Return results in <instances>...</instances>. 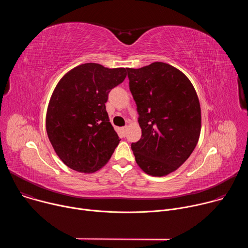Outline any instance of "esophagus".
I'll list each match as a JSON object with an SVG mask.
<instances>
[{
	"mask_svg": "<svg viewBox=\"0 0 248 248\" xmlns=\"http://www.w3.org/2000/svg\"><path fill=\"white\" fill-rule=\"evenodd\" d=\"M126 128H127V126H124V127H122V131H123V133H124V134L125 133V130H126Z\"/></svg>",
	"mask_w": 248,
	"mask_h": 248,
	"instance_id": "esophagus-1",
	"label": "esophagus"
}]
</instances>
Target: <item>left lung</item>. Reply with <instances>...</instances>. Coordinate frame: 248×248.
Listing matches in <instances>:
<instances>
[{"label":"left lung","mask_w":248,"mask_h":248,"mask_svg":"<svg viewBox=\"0 0 248 248\" xmlns=\"http://www.w3.org/2000/svg\"><path fill=\"white\" fill-rule=\"evenodd\" d=\"M137 106L141 138L131 144L139 168L152 176L178 170L193 152L201 131V109L188 78L176 67L155 62L126 68Z\"/></svg>","instance_id":"obj_1"}]
</instances>
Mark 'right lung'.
<instances>
[{
  "label": "right lung",
  "instance_id": "obj_1",
  "mask_svg": "<svg viewBox=\"0 0 248 248\" xmlns=\"http://www.w3.org/2000/svg\"><path fill=\"white\" fill-rule=\"evenodd\" d=\"M126 68L79 64L56 85L46 114L50 142L64 165L79 172L102 169L120 143L107 111L108 94L126 78Z\"/></svg>",
  "mask_w": 248,
  "mask_h": 248
}]
</instances>
